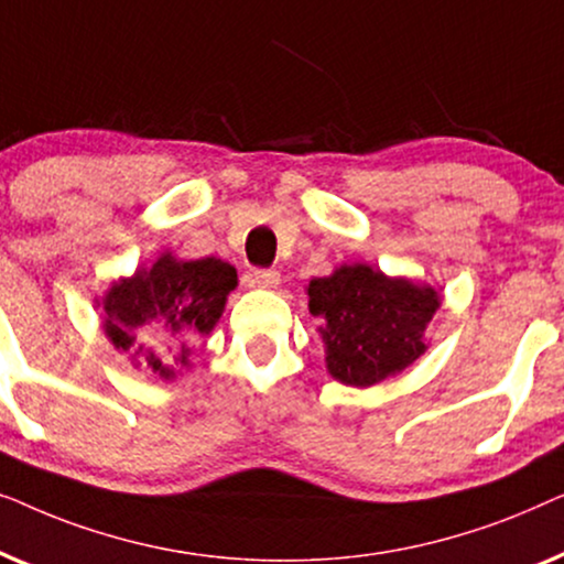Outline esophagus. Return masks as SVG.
<instances>
[{
	"instance_id": "1",
	"label": "esophagus",
	"mask_w": 564,
	"mask_h": 564,
	"mask_svg": "<svg viewBox=\"0 0 564 564\" xmlns=\"http://www.w3.org/2000/svg\"><path fill=\"white\" fill-rule=\"evenodd\" d=\"M253 284L261 290H274L280 284V272L276 269H257L253 272Z\"/></svg>"
}]
</instances>
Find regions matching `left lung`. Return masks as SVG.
Listing matches in <instances>:
<instances>
[{"mask_svg": "<svg viewBox=\"0 0 564 564\" xmlns=\"http://www.w3.org/2000/svg\"><path fill=\"white\" fill-rule=\"evenodd\" d=\"M307 307L323 318L328 375L351 388L395 377L429 349L426 328L442 307L438 290L369 264H341L305 288Z\"/></svg>", "mask_w": 564, "mask_h": 564, "instance_id": "obj_1", "label": "left lung"}]
</instances>
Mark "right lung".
<instances>
[{"mask_svg":"<svg viewBox=\"0 0 564 564\" xmlns=\"http://www.w3.org/2000/svg\"><path fill=\"white\" fill-rule=\"evenodd\" d=\"M238 288V274L228 261L207 257L184 261L164 251L151 267L112 280L97 300L105 313V336L135 367H149L161 380H174L177 367H189L192 341L210 334L226 311L228 295ZM151 329L172 337L181 349L166 366L148 346Z\"/></svg>","mask_w":564,"mask_h":564,"instance_id":"right-lung-1","label":"right lung"}]
</instances>
